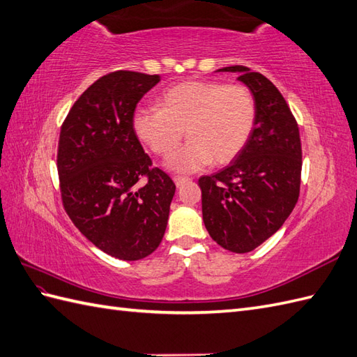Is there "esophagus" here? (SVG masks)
<instances>
[{
    "label": "esophagus",
    "mask_w": 357,
    "mask_h": 357,
    "mask_svg": "<svg viewBox=\"0 0 357 357\" xmlns=\"http://www.w3.org/2000/svg\"><path fill=\"white\" fill-rule=\"evenodd\" d=\"M173 181H175L176 187H182L184 184H187V182L190 181V178H184V176H175L173 178Z\"/></svg>",
    "instance_id": "1"
}]
</instances>
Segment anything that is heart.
<instances>
[{"mask_svg":"<svg viewBox=\"0 0 357 357\" xmlns=\"http://www.w3.org/2000/svg\"><path fill=\"white\" fill-rule=\"evenodd\" d=\"M257 119L250 88L218 80H185L156 97V107H141L132 126L137 138L155 155L170 156L185 137V147L167 167L190 173L205 165H225L243 151Z\"/></svg>","mask_w":357,"mask_h":357,"instance_id":"b5f03b06","label":"heart"}]
</instances>
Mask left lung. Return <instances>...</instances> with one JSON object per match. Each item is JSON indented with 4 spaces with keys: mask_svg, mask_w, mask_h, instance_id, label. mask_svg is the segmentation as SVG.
<instances>
[{
    "mask_svg": "<svg viewBox=\"0 0 357 357\" xmlns=\"http://www.w3.org/2000/svg\"><path fill=\"white\" fill-rule=\"evenodd\" d=\"M238 73L257 105L252 135L225 169L199 178L202 218L214 242L237 254L250 252L275 234L300 196L303 152L298 123L277 86L243 65Z\"/></svg>",
    "mask_w": 357,
    "mask_h": 357,
    "instance_id": "1",
    "label": "left lung"
}]
</instances>
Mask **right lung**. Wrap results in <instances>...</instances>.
<instances>
[{
    "label": "right lung",
    "mask_w": 357,
    "mask_h": 357,
    "mask_svg": "<svg viewBox=\"0 0 357 357\" xmlns=\"http://www.w3.org/2000/svg\"><path fill=\"white\" fill-rule=\"evenodd\" d=\"M158 82V74H106L77 98L61 128L63 208L91 243L120 260H141L160 246L176 190L132 126L137 103Z\"/></svg>",
    "instance_id": "1"
}]
</instances>
